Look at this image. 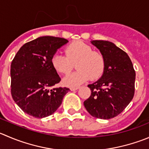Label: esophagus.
<instances>
[{"label":"esophagus","instance_id":"1","mask_svg":"<svg viewBox=\"0 0 149 149\" xmlns=\"http://www.w3.org/2000/svg\"><path fill=\"white\" fill-rule=\"evenodd\" d=\"M70 89L71 91H75V90H77V89H79V86H75V87H70Z\"/></svg>","mask_w":149,"mask_h":149}]
</instances>
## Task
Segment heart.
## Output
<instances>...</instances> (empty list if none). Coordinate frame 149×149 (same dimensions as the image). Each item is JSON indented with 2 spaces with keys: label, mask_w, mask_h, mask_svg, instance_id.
I'll list each match as a JSON object with an SVG mask.
<instances>
[{
  "label": "heart",
  "mask_w": 149,
  "mask_h": 149,
  "mask_svg": "<svg viewBox=\"0 0 149 149\" xmlns=\"http://www.w3.org/2000/svg\"><path fill=\"white\" fill-rule=\"evenodd\" d=\"M66 54L56 53L52 57V64L57 72L67 74L76 63L78 69L63 79V83L68 86H76L86 81L89 78L100 77L105 68L104 56L99 52L93 51L92 47L82 41L69 44L65 49Z\"/></svg>",
  "instance_id": "obj_1"
}]
</instances>
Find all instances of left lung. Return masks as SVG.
<instances>
[{
	"mask_svg": "<svg viewBox=\"0 0 149 149\" xmlns=\"http://www.w3.org/2000/svg\"><path fill=\"white\" fill-rule=\"evenodd\" d=\"M91 44L104 56L105 68L102 76L88 85L91 95L84 105L94 117L109 119L122 113L133 98L135 71L127 54L113 43L95 40Z\"/></svg>",
	"mask_w": 149,
	"mask_h": 149,
	"instance_id": "obj_1",
	"label": "left lung"
}]
</instances>
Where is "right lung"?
I'll return each instance as SVG.
<instances>
[{"label": "right lung", "instance_id": "add662e5", "mask_svg": "<svg viewBox=\"0 0 149 149\" xmlns=\"http://www.w3.org/2000/svg\"><path fill=\"white\" fill-rule=\"evenodd\" d=\"M68 42L53 36H41L24 44L11 65L13 100L30 116L44 118L54 113L70 89L54 88L61 79L52 64L57 49Z\"/></svg>", "mask_w": 149, "mask_h": 149}]
</instances>
